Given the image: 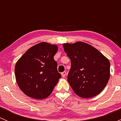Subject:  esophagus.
Returning <instances> with one entry per match:
<instances>
[{"instance_id": "obj_1", "label": "esophagus", "mask_w": 121, "mask_h": 121, "mask_svg": "<svg viewBox=\"0 0 121 121\" xmlns=\"http://www.w3.org/2000/svg\"><path fill=\"white\" fill-rule=\"evenodd\" d=\"M65 75H66V71H64V72H63V73H61L62 77L64 78L65 77Z\"/></svg>"}]
</instances>
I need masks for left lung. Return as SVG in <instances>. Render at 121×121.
<instances>
[{"mask_svg": "<svg viewBox=\"0 0 121 121\" xmlns=\"http://www.w3.org/2000/svg\"><path fill=\"white\" fill-rule=\"evenodd\" d=\"M71 60L68 82L79 97L88 98L99 94L110 76L109 60L95 48L85 43L63 44Z\"/></svg>", "mask_w": 121, "mask_h": 121, "instance_id": "obj_1", "label": "left lung"}]
</instances>
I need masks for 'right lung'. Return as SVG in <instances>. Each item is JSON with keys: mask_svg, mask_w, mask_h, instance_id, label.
<instances>
[{"mask_svg": "<svg viewBox=\"0 0 121 121\" xmlns=\"http://www.w3.org/2000/svg\"><path fill=\"white\" fill-rule=\"evenodd\" d=\"M57 50L56 45L40 43L29 48L17 62L16 80L26 95L42 99L52 94L61 77L54 59Z\"/></svg>", "mask_w": 121, "mask_h": 121, "instance_id": "obj_1", "label": "right lung"}]
</instances>
